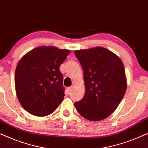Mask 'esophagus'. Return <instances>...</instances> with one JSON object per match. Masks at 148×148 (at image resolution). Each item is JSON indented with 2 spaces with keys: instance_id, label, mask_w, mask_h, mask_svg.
<instances>
[{
  "instance_id": "obj_1",
  "label": "esophagus",
  "mask_w": 148,
  "mask_h": 148,
  "mask_svg": "<svg viewBox=\"0 0 148 148\" xmlns=\"http://www.w3.org/2000/svg\"><path fill=\"white\" fill-rule=\"evenodd\" d=\"M73 90V87H69V88H67V91H68V92L69 93H71L72 92V90Z\"/></svg>"
}]
</instances>
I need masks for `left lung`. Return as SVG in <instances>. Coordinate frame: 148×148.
Wrapping results in <instances>:
<instances>
[{
  "label": "left lung",
  "instance_id": "8db88e82",
  "mask_svg": "<svg viewBox=\"0 0 148 148\" xmlns=\"http://www.w3.org/2000/svg\"><path fill=\"white\" fill-rule=\"evenodd\" d=\"M75 54L84 70L85 84L84 98L75 106L89 121L103 120L116 110L126 92L124 64L116 54L101 46L75 50Z\"/></svg>",
  "mask_w": 148,
  "mask_h": 148
}]
</instances>
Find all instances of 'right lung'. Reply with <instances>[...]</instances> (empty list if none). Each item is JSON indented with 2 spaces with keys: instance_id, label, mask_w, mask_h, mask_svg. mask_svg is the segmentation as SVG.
I'll list each match as a JSON object with an SVG mask.
<instances>
[{
  "instance_id": "1",
  "label": "right lung",
  "mask_w": 148,
  "mask_h": 148,
  "mask_svg": "<svg viewBox=\"0 0 148 148\" xmlns=\"http://www.w3.org/2000/svg\"><path fill=\"white\" fill-rule=\"evenodd\" d=\"M71 50L41 46L19 60L15 73V92L26 111L37 116L49 115L64 99L59 67Z\"/></svg>"
}]
</instances>
